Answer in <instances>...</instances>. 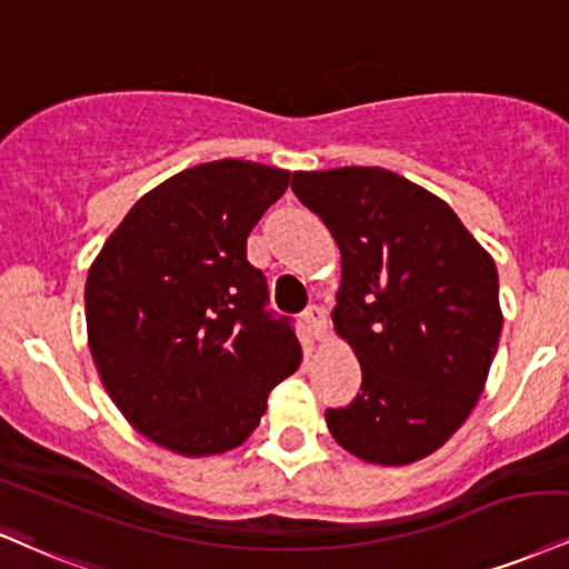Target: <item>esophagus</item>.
I'll use <instances>...</instances> for the list:
<instances>
[{"label": "esophagus", "instance_id": "obj_1", "mask_svg": "<svg viewBox=\"0 0 569 569\" xmlns=\"http://www.w3.org/2000/svg\"><path fill=\"white\" fill-rule=\"evenodd\" d=\"M305 328L315 341L323 339L326 337V312L320 310V307H310V310L305 312Z\"/></svg>", "mask_w": 569, "mask_h": 569}]
</instances>
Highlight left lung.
<instances>
[{"instance_id": "obj_1", "label": "left lung", "mask_w": 569, "mask_h": 569, "mask_svg": "<svg viewBox=\"0 0 569 569\" xmlns=\"http://www.w3.org/2000/svg\"><path fill=\"white\" fill-rule=\"evenodd\" d=\"M341 251L333 328L362 392L328 408L333 440L381 467L435 453L469 419L496 358L498 270L456 211L381 167L293 172Z\"/></svg>"}]
</instances>
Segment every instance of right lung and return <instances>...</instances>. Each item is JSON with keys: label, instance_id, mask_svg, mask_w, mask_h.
<instances>
[{"label": "right lung", "instance_id": "right-lung-1", "mask_svg": "<svg viewBox=\"0 0 569 569\" xmlns=\"http://www.w3.org/2000/svg\"><path fill=\"white\" fill-rule=\"evenodd\" d=\"M289 180L238 159L184 169L129 209L89 267L87 339L102 387L137 432L172 453L238 448L272 387L302 362L246 259V238Z\"/></svg>", "mask_w": 569, "mask_h": 569}]
</instances>
